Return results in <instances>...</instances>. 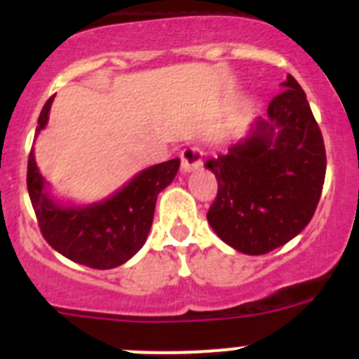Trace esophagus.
<instances>
[{"label": "esophagus", "instance_id": "34e87169", "mask_svg": "<svg viewBox=\"0 0 359 359\" xmlns=\"http://www.w3.org/2000/svg\"><path fill=\"white\" fill-rule=\"evenodd\" d=\"M180 158H182V172H190V170L201 167L203 152L194 145H189V147L183 149Z\"/></svg>", "mask_w": 359, "mask_h": 359}]
</instances>
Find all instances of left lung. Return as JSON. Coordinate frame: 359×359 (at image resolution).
I'll return each instance as SVG.
<instances>
[{"label":"left lung","instance_id":"obj_1","mask_svg":"<svg viewBox=\"0 0 359 359\" xmlns=\"http://www.w3.org/2000/svg\"><path fill=\"white\" fill-rule=\"evenodd\" d=\"M257 118L250 135L226 154L207 160L217 196L207 219L228 246L262 255L309 224L325 180V145L306 93L291 75Z\"/></svg>","mask_w":359,"mask_h":359}]
</instances>
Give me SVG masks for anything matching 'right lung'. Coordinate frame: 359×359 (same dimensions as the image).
<instances>
[{
    "mask_svg": "<svg viewBox=\"0 0 359 359\" xmlns=\"http://www.w3.org/2000/svg\"><path fill=\"white\" fill-rule=\"evenodd\" d=\"M52 102L53 97H50L44 104L36 135L48 123ZM177 169V158L152 165L107 199L88 207H65L50 198L30 151L27 187L41 233L53 250L88 268L111 269L128 262L144 246L158 194L172 183Z\"/></svg>",
    "mask_w": 359,
    "mask_h": 359,
    "instance_id": "obj_1",
    "label": "right lung"
}]
</instances>
